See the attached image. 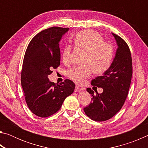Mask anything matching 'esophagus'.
Segmentation results:
<instances>
[{
  "instance_id": "34e87169",
  "label": "esophagus",
  "mask_w": 148,
  "mask_h": 148,
  "mask_svg": "<svg viewBox=\"0 0 148 148\" xmlns=\"http://www.w3.org/2000/svg\"><path fill=\"white\" fill-rule=\"evenodd\" d=\"M84 90H85V89L83 88V87H82V88H80L79 86H76V87H75L74 91L75 92H79V91H84Z\"/></svg>"
}]
</instances>
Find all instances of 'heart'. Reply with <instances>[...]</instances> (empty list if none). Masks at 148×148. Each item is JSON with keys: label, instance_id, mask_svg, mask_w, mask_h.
I'll use <instances>...</instances> for the list:
<instances>
[{"label": "heart", "instance_id": "obj_1", "mask_svg": "<svg viewBox=\"0 0 148 148\" xmlns=\"http://www.w3.org/2000/svg\"><path fill=\"white\" fill-rule=\"evenodd\" d=\"M76 46L86 51L84 66H76L70 69L67 75L76 83L82 84L92 71L96 74H102L108 69L114 56V47L98 32L92 30H85L77 33L74 38ZM72 48L66 45L62 51L61 59L65 64L71 61Z\"/></svg>", "mask_w": 148, "mask_h": 148}]
</instances>
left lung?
I'll use <instances>...</instances> for the list:
<instances>
[{"label":"left lung","instance_id":"8db88e82","mask_svg":"<svg viewBox=\"0 0 148 148\" xmlns=\"http://www.w3.org/2000/svg\"><path fill=\"white\" fill-rule=\"evenodd\" d=\"M117 49L110 68L101 76L91 81L92 86L102 87L103 92L96 95L91 88L87 91L92 95V102L84 110L89 118L104 121L112 118L120 110L128 95L132 75V57L129 47L123 40L112 33Z\"/></svg>","mask_w":148,"mask_h":148}]
</instances>
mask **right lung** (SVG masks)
<instances>
[{"label":"right lung","instance_id":"right-lung-1","mask_svg":"<svg viewBox=\"0 0 148 148\" xmlns=\"http://www.w3.org/2000/svg\"><path fill=\"white\" fill-rule=\"evenodd\" d=\"M69 28L53 27L37 34L30 42L25 54L21 86L27 106L36 116L49 117L61 108L64 99L74 92L75 84L49 81L51 69L60 65L59 42Z\"/></svg>","mask_w":148,"mask_h":148}]
</instances>
